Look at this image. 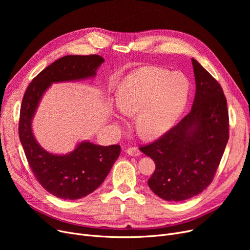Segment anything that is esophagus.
<instances>
[{"label":"esophagus","instance_id":"34e87169","mask_svg":"<svg viewBox=\"0 0 250 250\" xmlns=\"http://www.w3.org/2000/svg\"><path fill=\"white\" fill-rule=\"evenodd\" d=\"M126 153L129 155V156H133V157H138L141 155V151L138 149V148H135V147H129L127 150H126Z\"/></svg>","mask_w":250,"mask_h":250}]
</instances>
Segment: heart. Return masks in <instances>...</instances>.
Listing matches in <instances>:
<instances>
[{"label":"heart","instance_id":"b5f03b06","mask_svg":"<svg viewBox=\"0 0 250 250\" xmlns=\"http://www.w3.org/2000/svg\"><path fill=\"white\" fill-rule=\"evenodd\" d=\"M190 84L181 73L148 67L128 75L117 89L115 102L124 114L136 117L140 136L155 139L179 120L188 100ZM116 122L122 117L114 114Z\"/></svg>","mask_w":250,"mask_h":250}]
</instances>
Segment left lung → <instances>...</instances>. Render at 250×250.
<instances>
[{
	"label": "left lung",
	"mask_w": 250,
	"mask_h": 250,
	"mask_svg": "<svg viewBox=\"0 0 250 250\" xmlns=\"http://www.w3.org/2000/svg\"><path fill=\"white\" fill-rule=\"evenodd\" d=\"M195 95L190 112L140 150L155 162L151 190L168 202L198 195L212 182L229 139L227 101L220 84L191 59Z\"/></svg>",
	"instance_id": "1"
}]
</instances>
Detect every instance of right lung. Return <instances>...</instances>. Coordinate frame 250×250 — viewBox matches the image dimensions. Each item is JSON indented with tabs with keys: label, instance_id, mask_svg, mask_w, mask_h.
Instances as JSON below:
<instances>
[{
	"label": "right lung",
	"instance_id": "1",
	"mask_svg": "<svg viewBox=\"0 0 250 250\" xmlns=\"http://www.w3.org/2000/svg\"><path fill=\"white\" fill-rule=\"evenodd\" d=\"M103 62L104 59L97 55L62 57L33 79L22 99L19 137L26 158L42 187L62 200L82 199L98 188L120 156L121 146L82 141L68 154L50 153L35 139L32 121L52 84L95 78Z\"/></svg>",
	"mask_w": 250,
	"mask_h": 250
}]
</instances>
